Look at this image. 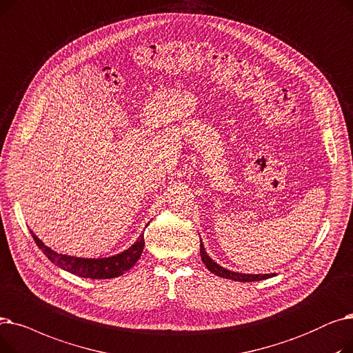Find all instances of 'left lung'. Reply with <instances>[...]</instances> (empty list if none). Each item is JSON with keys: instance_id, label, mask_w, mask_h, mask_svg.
I'll return each mask as SVG.
<instances>
[{"instance_id": "1", "label": "left lung", "mask_w": 353, "mask_h": 353, "mask_svg": "<svg viewBox=\"0 0 353 353\" xmlns=\"http://www.w3.org/2000/svg\"><path fill=\"white\" fill-rule=\"evenodd\" d=\"M199 254H201V259H203V261L207 265L208 270L211 273H214L215 276L223 277V279H230V280H234V281H259V280H265L268 277H273L274 276V273L273 274H243V273H236V272L227 270V268L221 267L220 264H216L207 254V251L204 248L203 241H201V245H199Z\"/></svg>"}]
</instances>
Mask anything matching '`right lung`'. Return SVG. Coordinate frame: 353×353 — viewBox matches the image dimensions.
I'll list each match as a JSON object with an SVG mask.
<instances>
[{"label":"right lung","instance_id":"right-lung-1","mask_svg":"<svg viewBox=\"0 0 353 353\" xmlns=\"http://www.w3.org/2000/svg\"><path fill=\"white\" fill-rule=\"evenodd\" d=\"M32 239H34L36 244L39 245V248H41V251L46 254V257H48L50 261H53L56 265H59L65 272L85 279H113L117 276H122L132 265H135L145 247L143 234H141L135 244H132L121 254L106 259H80L56 253L54 250L44 245V243L36 236V234H32Z\"/></svg>","mask_w":353,"mask_h":353}]
</instances>
